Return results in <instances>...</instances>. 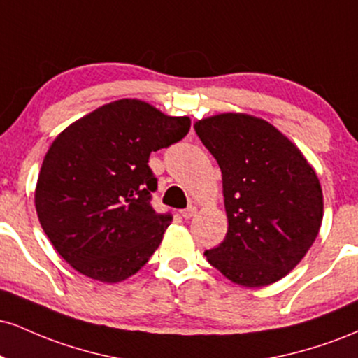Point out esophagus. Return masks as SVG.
<instances>
[{
    "instance_id": "esophagus-1",
    "label": "esophagus",
    "mask_w": 358,
    "mask_h": 358,
    "mask_svg": "<svg viewBox=\"0 0 358 358\" xmlns=\"http://www.w3.org/2000/svg\"><path fill=\"white\" fill-rule=\"evenodd\" d=\"M195 213H196V207H193V205H190V207H187V208H185V210H182V217H183V219H192V217L193 215H195Z\"/></svg>"
}]
</instances>
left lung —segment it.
<instances>
[{
  "instance_id": "left-lung-1",
  "label": "left lung",
  "mask_w": 358,
  "mask_h": 358,
  "mask_svg": "<svg viewBox=\"0 0 358 358\" xmlns=\"http://www.w3.org/2000/svg\"><path fill=\"white\" fill-rule=\"evenodd\" d=\"M195 133L222 171L229 229L205 250L225 278L245 287L285 278L310 250L323 220L318 176L273 124L242 113L195 122Z\"/></svg>"
}]
</instances>
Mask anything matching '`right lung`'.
<instances>
[{
  "label": "right lung",
  "instance_id": "add662e5",
  "mask_svg": "<svg viewBox=\"0 0 358 358\" xmlns=\"http://www.w3.org/2000/svg\"><path fill=\"white\" fill-rule=\"evenodd\" d=\"M190 117L145 101L92 110L55 138L45 155L35 207L53 248L73 269L102 282L124 281L153 256L170 213L151 205V151L187 136Z\"/></svg>",
  "mask_w": 358,
  "mask_h": 358
}]
</instances>
